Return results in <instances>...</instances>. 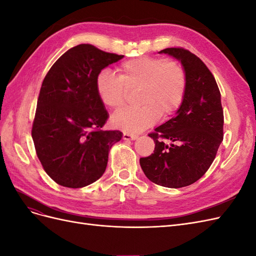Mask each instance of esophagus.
Segmentation results:
<instances>
[{
    "instance_id": "esophagus-1",
    "label": "esophagus",
    "mask_w": 256,
    "mask_h": 256,
    "mask_svg": "<svg viewBox=\"0 0 256 256\" xmlns=\"http://www.w3.org/2000/svg\"><path fill=\"white\" fill-rule=\"evenodd\" d=\"M122 138L126 141H134V140H136V138H138V136L130 134H124Z\"/></svg>"
}]
</instances>
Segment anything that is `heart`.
<instances>
[{
	"mask_svg": "<svg viewBox=\"0 0 256 256\" xmlns=\"http://www.w3.org/2000/svg\"><path fill=\"white\" fill-rule=\"evenodd\" d=\"M141 86L142 106L127 109L112 118V125L125 132H141L154 125L161 114L174 113L184 102L187 76L177 60L161 58H136L124 62L118 76L102 70L96 79L97 95L106 108L120 111L126 104L127 90Z\"/></svg>",
	"mask_w": 256,
	"mask_h": 256,
	"instance_id": "heart-1",
	"label": "heart"
}]
</instances>
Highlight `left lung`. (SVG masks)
Returning <instances> with one entry per match:
<instances>
[{
  "mask_svg": "<svg viewBox=\"0 0 256 256\" xmlns=\"http://www.w3.org/2000/svg\"><path fill=\"white\" fill-rule=\"evenodd\" d=\"M159 53L180 62L187 90L174 118L148 134L154 150L140 159V166L150 182L182 188L198 180L216 158L223 140L221 94L212 74L196 54L184 48H166ZM164 140L172 143L166 144Z\"/></svg>",
  "mask_w": 256,
  "mask_h": 256,
  "instance_id": "left-lung-1",
  "label": "left lung"
}]
</instances>
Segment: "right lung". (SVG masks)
Returning <instances> with one entry per match:
<instances>
[{
    "mask_svg": "<svg viewBox=\"0 0 256 256\" xmlns=\"http://www.w3.org/2000/svg\"><path fill=\"white\" fill-rule=\"evenodd\" d=\"M122 58L82 44L65 52L44 76L32 138L46 173L63 187L82 188L99 180L111 147L120 141V131L102 130L109 114L96 79Z\"/></svg>",
    "mask_w": 256,
    "mask_h": 256,
    "instance_id": "add662e5",
    "label": "right lung"
}]
</instances>
